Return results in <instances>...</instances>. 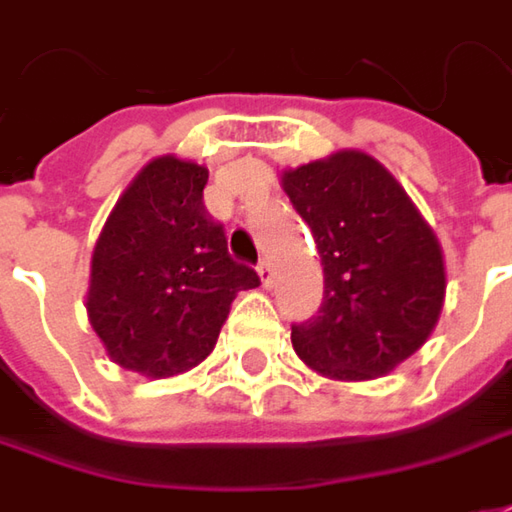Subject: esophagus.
<instances>
[{"label":"esophagus","instance_id":"1","mask_svg":"<svg viewBox=\"0 0 512 512\" xmlns=\"http://www.w3.org/2000/svg\"><path fill=\"white\" fill-rule=\"evenodd\" d=\"M257 272H260V280H263V286H272L274 280V269L269 260H260V266H257Z\"/></svg>","mask_w":512,"mask_h":512}]
</instances>
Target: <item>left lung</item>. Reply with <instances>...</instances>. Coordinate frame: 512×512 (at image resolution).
<instances>
[{"label": "left lung", "instance_id": "1", "mask_svg": "<svg viewBox=\"0 0 512 512\" xmlns=\"http://www.w3.org/2000/svg\"><path fill=\"white\" fill-rule=\"evenodd\" d=\"M323 263L320 311L291 326L297 357L331 379L394 371L431 337L445 303V260L397 178L377 158L340 150L283 172Z\"/></svg>", "mask_w": 512, "mask_h": 512}]
</instances>
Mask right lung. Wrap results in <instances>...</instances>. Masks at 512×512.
I'll list each match as a JSON object with an SVG mask.
<instances>
[{"label": "right lung", "instance_id": "obj_1", "mask_svg": "<svg viewBox=\"0 0 512 512\" xmlns=\"http://www.w3.org/2000/svg\"><path fill=\"white\" fill-rule=\"evenodd\" d=\"M209 169L152 158L124 189L90 263L87 317L110 360L161 379L212 354L238 291L260 286L235 263L203 206Z\"/></svg>", "mask_w": 512, "mask_h": 512}]
</instances>
